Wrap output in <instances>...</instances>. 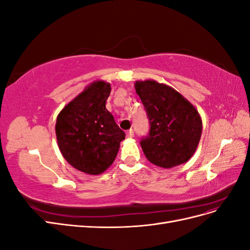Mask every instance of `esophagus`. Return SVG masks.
<instances>
[{
    "label": "esophagus",
    "mask_w": 250,
    "mask_h": 250,
    "mask_svg": "<svg viewBox=\"0 0 250 250\" xmlns=\"http://www.w3.org/2000/svg\"><path fill=\"white\" fill-rule=\"evenodd\" d=\"M134 137V133H133V130L132 129H129L127 131V138H129V139H131V138H133Z\"/></svg>",
    "instance_id": "34e87169"
}]
</instances>
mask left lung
Instances as JSON below:
<instances>
[{
    "label": "left lung",
    "instance_id": "1",
    "mask_svg": "<svg viewBox=\"0 0 250 250\" xmlns=\"http://www.w3.org/2000/svg\"><path fill=\"white\" fill-rule=\"evenodd\" d=\"M134 87L150 123L149 135L141 141L147 160L165 169L187 163L194 155L201 138L202 120L198 110L165 83L138 80Z\"/></svg>",
    "mask_w": 250,
    "mask_h": 250
}]
</instances>
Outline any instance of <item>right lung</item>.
<instances>
[{"mask_svg":"<svg viewBox=\"0 0 250 250\" xmlns=\"http://www.w3.org/2000/svg\"><path fill=\"white\" fill-rule=\"evenodd\" d=\"M110 83L96 80L58 113L55 132L60 152L72 167L89 175L106 171L125 139L105 107Z\"/></svg>","mask_w":250,"mask_h":250,"instance_id":"add662e5","label":"right lung"}]
</instances>
